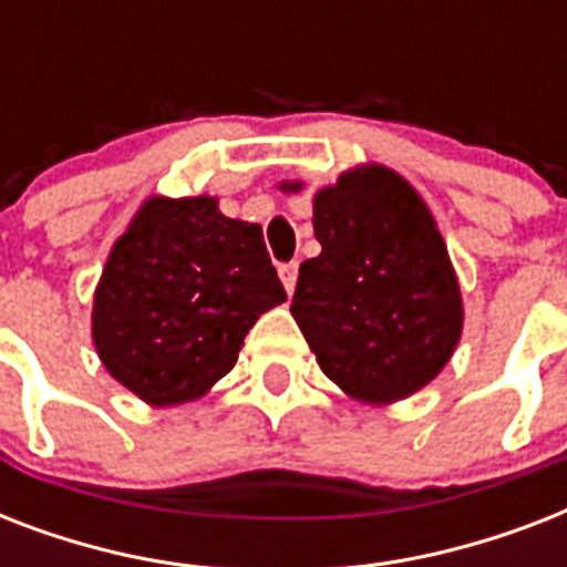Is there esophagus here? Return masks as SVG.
<instances>
[{"label": "esophagus", "mask_w": 567, "mask_h": 567, "mask_svg": "<svg viewBox=\"0 0 567 567\" xmlns=\"http://www.w3.org/2000/svg\"><path fill=\"white\" fill-rule=\"evenodd\" d=\"M297 274H300V265L297 261H288V265L279 267V279H282L285 291L293 293V288H297Z\"/></svg>", "instance_id": "esophagus-1"}]
</instances>
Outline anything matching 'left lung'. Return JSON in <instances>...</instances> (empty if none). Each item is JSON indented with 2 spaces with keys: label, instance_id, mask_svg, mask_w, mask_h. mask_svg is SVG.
<instances>
[{
  "label": "left lung",
  "instance_id": "left-lung-1",
  "mask_svg": "<svg viewBox=\"0 0 567 567\" xmlns=\"http://www.w3.org/2000/svg\"><path fill=\"white\" fill-rule=\"evenodd\" d=\"M302 190V182L282 185ZM320 256L300 265L291 315L320 371L359 403L417 394L456 353L465 306L430 205L385 164L320 188Z\"/></svg>",
  "mask_w": 567,
  "mask_h": 567
}]
</instances>
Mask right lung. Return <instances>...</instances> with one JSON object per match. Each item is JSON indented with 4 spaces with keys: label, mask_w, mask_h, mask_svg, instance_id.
Masks as SVG:
<instances>
[{
    "label": "right lung",
    "mask_w": 567,
    "mask_h": 567,
    "mask_svg": "<svg viewBox=\"0 0 567 567\" xmlns=\"http://www.w3.org/2000/svg\"><path fill=\"white\" fill-rule=\"evenodd\" d=\"M285 288L261 226L217 196H146L93 291L91 336L105 371L144 403L199 400L238 362L244 336Z\"/></svg>",
    "instance_id": "obj_1"
}]
</instances>
